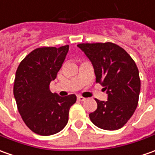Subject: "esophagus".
I'll return each mask as SVG.
<instances>
[{
	"label": "esophagus",
	"mask_w": 155,
	"mask_h": 155,
	"mask_svg": "<svg viewBox=\"0 0 155 155\" xmlns=\"http://www.w3.org/2000/svg\"><path fill=\"white\" fill-rule=\"evenodd\" d=\"M77 100L78 101H81V102H83V101H85V100H86V98H85V97H83L82 96H78Z\"/></svg>",
	"instance_id": "1"
}]
</instances>
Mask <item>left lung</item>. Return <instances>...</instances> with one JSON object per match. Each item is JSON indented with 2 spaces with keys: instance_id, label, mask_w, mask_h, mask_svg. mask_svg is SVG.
<instances>
[{
  "instance_id": "1",
  "label": "left lung",
  "mask_w": 155,
  "mask_h": 155,
  "mask_svg": "<svg viewBox=\"0 0 155 155\" xmlns=\"http://www.w3.org/2000/svg\"><path fill=\"white\" fill-rule=\"evenodd\" d=\"M91 60L96 82L104 86L108 101L96 99L97 108L89 114L101 129L114 130L130 120L138 104L141 81L134 60L122 47L112 42L77 45Z\"/></svg>"
}]
</instances>
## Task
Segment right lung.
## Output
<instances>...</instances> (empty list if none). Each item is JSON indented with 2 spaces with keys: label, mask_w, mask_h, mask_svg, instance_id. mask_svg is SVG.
Listing matches in <instances>:
<instances>
[{
  "label": "right lung",
  "mask_w": 155,
  "mask_h": 155,
  "mask_svg": "<svg viewBox=\"0 0 155 155\" xmlns=\"http://www.w3.org/2000/svg\"><path fill=\"white\" fill-rule=\"evenodd\" d=\"M69 45L40 47L25 57L16 71L13 94L21 117L33 132L50 136L59 132L69 120L76 96L60 97L49 90L62 67Z\"/></svg>",
  "instance_id": "1"
}]
</instances>
